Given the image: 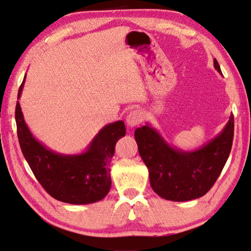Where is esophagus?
I'll list each match as a JSON object with an SVG mask.
<instances>
[{
  "instance_id": "obj_1",
  "label": "esophagus",
  "mask_w": 251,
  "mask_h": 251,
  "mask_svg": "<svg viewBox=\"0 0 251 251\" xmlns=\"http://www.w3.org/2000/svg\"><path fill=\"white\" fill-rule=\"evenodd\" d=\"M142 120H143V116H142V112L140 110H133L131 111L129 115L126 116V125L130 127H134L139 126Z\"/></svg>"
}]
</instances>
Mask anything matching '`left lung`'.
Returning <instances> with one entry per match:
<instances>
[{"label": "left lung", "mask_w": 251, "mask_h": 251, "mask_svg": "<svg viewBox=\"0 0 251 251\" xmlns=\"http://www.w3.org/2000/svg\"><path fill=\"white\" fill-rule=\"evenodd\" d=\"M214 68L222 74L216 59ZM150 182L159 197L170 201L198 199L213 187L227 160L234 138V116L219 135L193 152L172 148L146 124L134 132Z\"/></svg>", "instance_id": "obj_1"}]
</instances>
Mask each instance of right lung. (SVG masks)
<instances>
[{
    "label": "right lung",
    "mask_w": 251,
    "mask_h": 251,
    "mask_svg": "<svg viewBox=\"0 0 251 251\" xmlns=\"http://www.w3.org/2000/svg\"><path fill=\"white\" fill-rule=\"evenodd\" d=\"M18 89L17 99L25 83ZM17 136L24 157L45 190L71 204H88L103 199L111 187L110 162L116 143L126 135L124 121L107 125L82 154L63 155L47 149L34 138L24 120L20 101L15 109Z\"/></svg>",
    "instance_id": "right-lung-1"
}]
</instances>
